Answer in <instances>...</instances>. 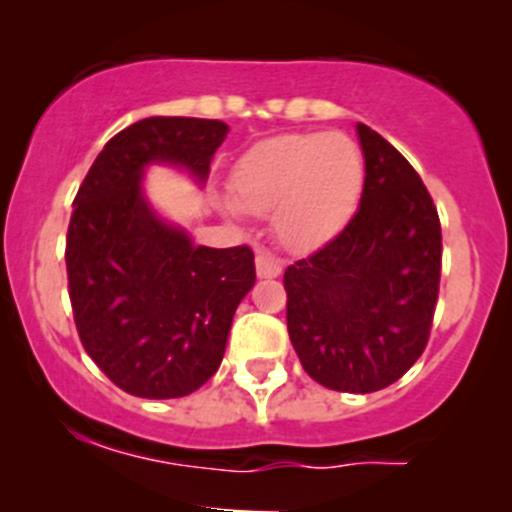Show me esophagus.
Wrapping results in <instances>:
<instances>
[{
    "instance_id": "obj_1",
    "label": "esophagus",
    "mask_w": 512,
    "mask_h": 512,
    "mask_svg": "<svg viewBox=\"0 0 512 512\" xmlns=\"http://www.w3.org/2000/svg\"><path fill=\"white\" fill-rule=\"evenodd\" d=\"M255 267H257V277H260V280H272V277H280V272H282V262L267 250L257 252Z\"/></svg>"
}]
</instances>
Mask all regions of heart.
<instances>
[{
  "label": "heart",
  "mask_w": 512,
  "mask_h": 512,
  "mask_svg": "<svg viewBox=\"0 0 512 512\" xmlns=\"http://www.w3.org/2000/svg\"><path fill=\"white\" fill-rule=\"evenodd\" d=\"M235 205L225 210L272 213L289 250L322 247L352 220L364 190V156L344 133H287L257 143L230 175Z\"/></svg>",
  "instance_id": "1"
}]
</instances>
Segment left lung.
I'll list each match as a JSON object with an SVG mask.
<instances>
[{"instance_id": "obj_1", "label": "left lung", "mask_w": 512, "mask_h": 512, "mask_svg": "<svg viewBox=\"0 0 512 512\" xmlns=\"http://www.w3.org/2000/svg\"><path fill=\"white\" fill-rule=\"evenodd\" d=\"M364 190L332 242L285 270L289 342L322 386L371 394L399 381L431 334L441 223L411 163L359 123Z\"/></svg>"}]
</instances>
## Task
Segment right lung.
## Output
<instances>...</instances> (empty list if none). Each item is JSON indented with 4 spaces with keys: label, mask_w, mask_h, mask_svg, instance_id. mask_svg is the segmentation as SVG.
<instances>
[{
    "label": "right lung",
    "mask_w": 512,
    "mask_h": 512,
    "mask_svg": "<svg viewBox=\"0 0 512 512\" xmlns=\"http://www.w3.org/2000/svg\"><path fill=\"white\" fill-rule=\"evenodd\" d=\"M230 126L151 116L98 153L74 200L66 272L74 322L98 369L141 399L193 394L218 371L237 304L255 285L250 247L195 245L143 193L151 165L198 185Z\"/></svg>",
    "instance_id": "obj_1"
}]
</instances>
